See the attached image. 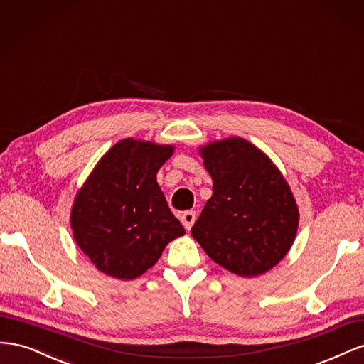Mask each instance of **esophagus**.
Returning a JSON list of instances; mask_svg holds the SVG:
<instances>
[{"label":"esophagus","instance_id":"1","mask_svg":"<svg viewBox=\"0 0 364 364\" xmlns=\"http://www.w3.org/2000/svg\"><path fill=\"white\" fill-rule=\"evenodd\" d=\"M181 222L182 225L185 226L186 230H190L196 222V213L194 211H185L182 215H181Z\"/></svg>","mask_w":364,"mask_h":364}]
</instances>
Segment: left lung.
<instances>
[{
  "mask_svg": "<svg viewBox=\"0 0 364 364\" xmlns=\"http://www.w3.org/2000/svg\"><path fill=\"white\" fill-rule=\"evenodd\" d=\"M213 178V196L191 229L218 266L238 277H258L287 255L299 226L290 185L272 159L245 138L199 147Z\"/></svg>",
  "mask_w": 364,
  "mask_h": 364,
  "instance_id": "left-lung-1",
  "label": "left lung"
}]
</instances>
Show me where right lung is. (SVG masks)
I'll return each instance as SVG.
<instances>
[{
	"label": "right lung",
	"mask_w": 364,
	"mask_h": 364,
	"mask_svg": "<svg viewBox=\"0 0 364 364\" xmlns=\"http://www.w3.org/2000/svg\"><path fill=\"white\" fill-rule=\"evenodd\" d=\"M173 151L170 144L121 139L77 191L70 217L73 237L107 277H141L170 241L185 234L156 181Z\"/></svg>",
	"instance_id": "right-lung-1"
}]
</instances>
